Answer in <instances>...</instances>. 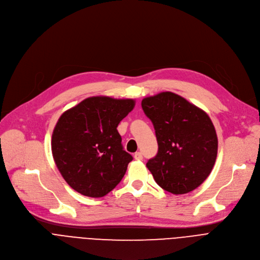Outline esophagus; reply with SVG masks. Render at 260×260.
<instances>
[{
    "label": "esophagus",
    "mask_w": 260,
    "mask_h": 260,
    "mask_svg": "<svg viewBox=\"0 0 260 260\" xmlns=\"http://www.w3.org/2000/svg\"><path fill=\"white\" fill-rule=\"evenodd\" d=\"M134 157H135L136 160H142L143 159V154L141 152H136Z\"/></svg>",
    "instance_id": "esophagus-1"
}]
</instances>
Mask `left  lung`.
Here are the masks:
<instances>
[{"label": "left lung", "instance_id": "1", "mask_svg": "<svg viewBox=\"0 0 260 260\" xmlns=\"http://www.w3.org/2000/svg\"><path fill=\"white\" fill-rule=\"evenodd\" d=\"M154 126L157 154L146 164L159 186L184 194L198 188L215 165L218 139L208 114L184 98L160 92L143 99Z\"/></svg>", "mask_w": 260, "mask_h": 260}]
</instances>
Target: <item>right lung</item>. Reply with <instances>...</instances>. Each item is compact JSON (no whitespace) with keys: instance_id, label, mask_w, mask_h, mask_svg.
Masks as SVG:
<instances>
[{"instance_id":"1","label":"right lung","mask_w":260,"mask_h":260,"mask_svg":"<svg viewBox=\"0 0 260 260\" xmlns=\"http://www.w3.org/2000/svg\"><path fill=\"white\" fill-rule=\"evenodd\" d=\"M134 107L132 99L91 96L61 114L52 133L51 150L74 190L102 198L121 181L133 156L123 150L117 126Z\"/></svg>"}]
</instances>
